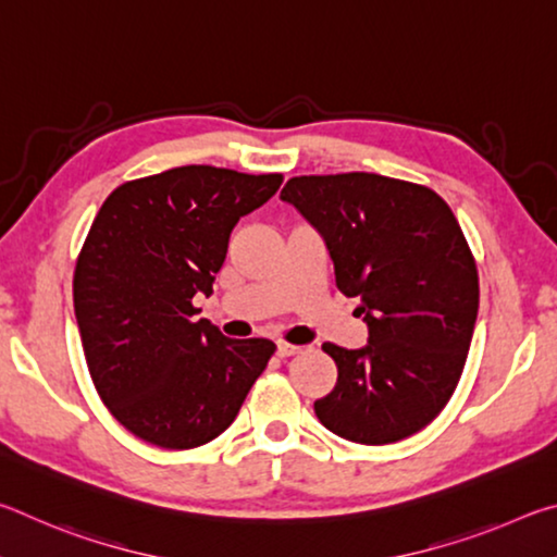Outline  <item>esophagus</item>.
<instances>
[{"instance_id":"obj_1","label":"esophagus","mask_w":557,"mask_h":557,"mask_svg":"<svg viewBox=\"0 0 557 557\" xmlns=\"http://www.w3.org/2000/svg\"><path fill=\"white\" fill-rule=\"evenodd\" d=\"M298 352H304V347L288 345V343H278V345H276V355H278V357H294V355H298Z\"/></svg>"}]
</instances>
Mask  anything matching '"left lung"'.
<instances>
[{
  "mask_svg": "<svg viewBox=\"0 0 557 557\" xmlns=\"http://www.w3.org/2000/svg\"><path fill=\"white\" fill-rule=\"evenodd\" d=\"M325 242L335 284L359 296L364 347L325 343L337 384L315 401L327 431L404 441L450 401L470 352L480 278L453 210L423 185L376 173L300 175L281 190Z\"/></svg>",
  "mask_w": 557,
  "mask_h": 557,
  "instance_id": "left-lung-1",
  "label": "left lung"
}]
</instances>
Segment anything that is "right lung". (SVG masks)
<instances>
[{
    "label": "right lung",
    "mask_w": 557,
    "mask_h": 557,
    "mask_svg": "<svg viewBox=\"0 0 557 557\" xmlns=\"http://www.w3.org/2000/svg\"><path fill=\"white\" fill-rule=\"evenodd\" d=\"M284 175L181 165L124 183L77 257L73 304L97 394L141 441L188 450L227 431L271 339H232L193 298L212 294L230 232Z\"/></svg>",
    "instance_id": "1"
}]
</instances>
